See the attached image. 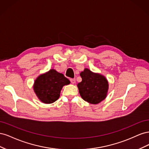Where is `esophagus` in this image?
<instances>
[{
    "label": "esophagus",
    "mask_w": 149,
    "mask_h": 149,
    "mask_svg": "<svg viewBox=\"0 0 149 149\" xmlns=\"http://www.w3.org/2000/svg\"><path fill=\"white\" fill-rule=\"evenodd\" d=\"M70 81H71V83L72 84H74L76 83V80H75V79L71 78V79H70Z\"/></svg>",
    "instance_id": "34e87169"
}]
</instances>
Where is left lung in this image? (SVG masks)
Returning a JSON list of instances; mask_svg holds the SVG:
<instances>
[{"instance_id":"obj_1","label":"left lung","mask_w":149,"mask_h":149,"mask_svg":"<svg viewBox=\"0 0 149 149\" xmlns=\"http://www.w3.org/2000/svg\"><path fill=\"white\" fill-rule=\"evenodd\" d=\"M82 81L78 84L80 96L85 101L96 104L104 100L109 88L107 80L102 74L85 68L80 73Z\"/></svg>"}]
</instances>
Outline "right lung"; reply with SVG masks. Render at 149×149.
Segmentation results:
<instances>
[{"mask_svg":"<svg viewBox=\"0 0 149 149\" xmlns=\"http://www.w3.org/2000/svg\"><path fill=\"white\" fill-rule=\"evenodd\" d=\"M70 83V80L62 73L52 69L40 75L36 79L33 89L39 100L45 104H51L60 97L62 88Z\"/></svg>","mask_w":149,"mask_h":149,"instance_id":"add662e5","label":"right lung"}]
</instances>
